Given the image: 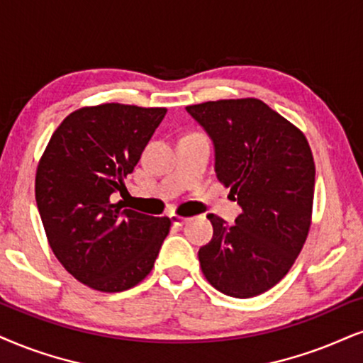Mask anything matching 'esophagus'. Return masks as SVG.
Instances as JSON below:
<instances>
[{
	"instance_id": "obj_1",
	"label": "esophagus",
	"mask_w": 363,
	"mask_h": 363,
	"mask_svg": "<svg viewBox=\"0 0 363 363\" xmlns=\"http://www.w3.org/2000/svg\"><path fill=\"white\" fill-rule=\"evenodd\" d=\"M169 220H172L173 225H183V223L189 222V218L178 216V213H172V216H169Z\"/></svg>"
}]
</instances>
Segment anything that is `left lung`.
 Listing matches in <instances>:
<instances>
[{"instance_id":"obj_1","label":"left lung","mask_w":363,"mask_h":363,"mask_svg":"<svg viewBox=\"0 0 363 363\" xmlns=\"http://www.w3.org/2000/svg\"><path fill=\"white\" fill-rule=\"evenodd\" d=\"M216 147L218 182L242 213L229 225L208 213L203 276L232 298H252L288 274L310 232L315 161L306 136L254 97L186 106Z\"/></svg>"}]
</instances>
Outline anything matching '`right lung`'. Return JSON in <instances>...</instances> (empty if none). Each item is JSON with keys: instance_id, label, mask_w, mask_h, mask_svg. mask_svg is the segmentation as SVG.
<instances>
[{"instance_id": "right-lung-1", "label": "right lung", "mask_w": 363, "mask_h": 363, "mask_svg": "<svg viewBox=\"0 0 363 363\" xmlns=\"http://www.w3.org/2000/svg\"><path fill=\"white\" fill-rule=\"evenodd\" d=\"M164 107H82L62 121L40 158L35 199L48 244L75 279L119 293L153 269L172 220L113 202L124 194Z\"/></svg>"}]
</instances>
